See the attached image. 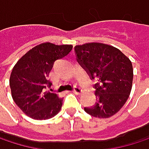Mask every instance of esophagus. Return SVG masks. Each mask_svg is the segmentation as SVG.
<instances>
[{
  "label": "esophagus",
  "mask_w": 149,
  "mask_h": 149,
  "mask_svg": "<svg viewBox=\"0 0 149 149\" xmlns=\"http://www.w3.org/2000/svg\"><path fill=\"white\" fill-rule=\"evenodd\" d=\"M73 93H76V94H80L82 93V89L80 87H78V86H75L73 89Z\"/></svg>",
  "instance_id": "34e87169"
}]
</instances>
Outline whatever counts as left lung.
I'll return each instance as SVG.
<instances>
[{
  "instance_id": "obj_1",
  "label": "left lung",
  "mask_w": 149,
  "mask_h": 149,
  "mask_svg": "<svg viewBox=\"0 0 149 149\" xmlns=\"http://www.w3.org/2000/svg\"><path fill=\"white\" fill-rule=\"evenodd\" d=\"M77 60L94 85L96 102L84 109L99 118H110L126 102L131 93L133 70L130 59L116 47L103 43L75 47Z\"/></svg>"
}]
</instances>
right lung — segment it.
<instances>
[{"mask_svg":"<svg viewBox=\"0 0 149 149\" xmlns=\"http://www.w3.org/2000/svg\"><path fill=\"white\" fill-rule=\"evenodd\" d=\"M72 45L40 44L24 55L15 64L9 79L16 104L30 118L46 120L55 116L63 105V98L47 91L52 83L48 75L56 60L66 56Z\"/></svg>","mask_w":149,"mask_h":149,"instance_id":"right-lung-1","label":"right lung"}]
</instances>
